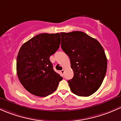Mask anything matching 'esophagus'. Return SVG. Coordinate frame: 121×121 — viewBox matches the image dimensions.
<instances>
[{"label": "esophagus", "mask_w": 121, "mask_h": 121, "mask_svg": "<svg viewBox=\"0 0 121 121\" xmlns=\"http://www.w3.org/2000/svg\"><path fill=\"white\" fill-rule=\"evenodd\" d=\"M64 72H65V69H62V70H61V73H62V74H64Z\"/></svg>", "instance_id": "34e87169"}]
</instances>
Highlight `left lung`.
I'll return each mask as SVG.
<instances>
[{"label":"left lung","instance_id":"obj_1","mask_svg":"<svg viewBox=\"0 0 121 121\" xmlns=\"http://www.w3.org/2000/svg\"><path fill=\"white\" fill-rule=\"evenodd\" d=\"M61 48L69 57L73 78L68 81L70 90L78 96L95 93L103 82L107 59L97 39L82 31L61 33Z\"/></svg>","mask_w":121,"mask_h":121}]
</instances>
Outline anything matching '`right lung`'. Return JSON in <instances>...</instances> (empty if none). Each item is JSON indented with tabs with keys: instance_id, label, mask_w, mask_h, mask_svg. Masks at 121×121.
I'll list each match as a JSON object with an SVG mask.
<instances>
[{
	"instance_id": "add662e5",
	"label": "right lung",
	"mask_w": 121,
	"mask_h": 121,
	"mask_svg": "<svg viewBox=\"0 0 121 121\" xmlns=\"http://www.w3.org/2000/svg\"><path fill=\"white\" fill-rule=\"evenodd\" d=\"M59 33H42L35 36L22 46L17 58V74L28 92L47 97L57 89L63 78L55 72L49 57L59 49Z\"/></svg>"
}]
</instances>
